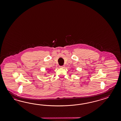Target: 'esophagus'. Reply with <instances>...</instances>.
I'll return each mask as SVG.
<instances>
[{"label":"esophagus","mask_w":121,"mask_h":121,"mask_svg":"<svg viewBox=\"0 0 121 121\" xmlns=\"http://www.w3.org/2000/svg\"><path fill=\"white\" fill-rule=\"evenodd\" d=\"M59 67H60V68H64V67H65V66H60Z\"/></svg>","instance_id":"1"}]
</instances>
